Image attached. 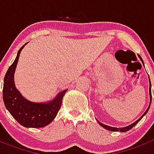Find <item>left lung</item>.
<instances>
[{"label": "left lung", "mask_w": 154, "mask_h": 154, "mask_svg": "<svg viewBox=\"0 0 154 154\" xmlns=\"http://www.w3.org/2000/svg\"><path fill=\"white\" fill-rule=\"evenodd\" d=\"M138 57H139V58L140 59V60L142 61V63H143V66H144V63H143V59L141 58V57H140V55H138ZM148 77H149V107H148V109H146V111L144 112V114L143 115V116H142L138 120H136V121L134 122L133 123H132L131 125H127V126H125V127H122V128H116V127H112V126H109V125H105V124L101 123V122H100L98 120H97V122L100 124V125H101L103 128H105V129H108V130L113 131V132H119H119H122V133H123V132H127V131L130 130V129H132L133 126H135L136 124L138 123L139 122H140V120L142 119V118L143 117V116H145L146 113H147L148 111H149V106H150V105H151V101H152V94H151V83H150V80H149V76H148Z\"/></svg>", "instance_id": "obj_1"}]
</instances>
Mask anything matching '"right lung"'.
<instances>
[{
	"mask_svg": "<svg viewBox=\"0 0 154 154\" xmlns=\"http://www.w3.org/2000/svg\"><path fill=\"white\" fill-rule=\"evenodd\" d=\"M28 42L21 46L14 63L10 66L4 78L3 100L6 109L20 125L26 128H42L49 125L57 116L66 91L58 93L47 102H32L25 98L14 85V72L20 53Z\"/></svg>",
	"mask_w": 154,
	"mask_h": 154,
	"instance_id": "add662e5",
	"label": "right lung"
}]
</instances>
